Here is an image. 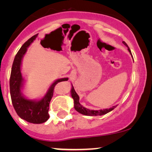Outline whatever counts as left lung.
I'll return each mask as SVG.
<instances>
[{
	"mask_svg": "<svg viewBox=\"0 0 152 152\" xmlns=\"http://www.w3.org/2000/svg\"><path fill=\"white\" fill-rule=\"evenodd\" d=\"M122 43H123L124 44L126 45V46L128 47L127 44H126V43L124 42V41H123ZM128 50L130 53L131 55H132V52H131L129 48V47H128ZM71 95H72V97L74 99L75 109L77 112H79V113H82V114H83V115H85L97 116V115H105V114H107V113H109V112L111 111L112 110H113L116 107V106H114V107L110 108V109H103V110H98V111H96V110L95 111V110H90V109H86V108L83 107L82 105H81L80 102H79V100H80V97H79V95L77 94L75 91L73 86H72V89H71Z\"/></svg>",
	"mask_w": 152,
	"mask_h": 152,
	"instance_id": "1",
	"label": "left lung"
}]
</instances>
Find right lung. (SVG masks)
<instances>
[{
    "instance_id": "obj_1",
    "label": "right lung",
    "mask_w": 152,
    "mask_h": 152,
    "mask_svg": "<svg viewBox=\"0 0 152 152\" xmlns=\"http://www.w3.org/2000/svg\"><path fill=\"white\" fill-rule=\"evenodd\" d=\"M37 34L29 39L14 57L12 64L11 75L10 79V89L12 102L16 113L21 119L34 124H41L47 121L49 118V104L53 96L54 89L59 82L67 81L68 78H62L56 80L50 87L44 97L41 100L34 101L26 99L23 96L21 87L23 77L20 72V64L22 58L27 51V48L36 39Z\"/></svg>"
}]
</instances>
